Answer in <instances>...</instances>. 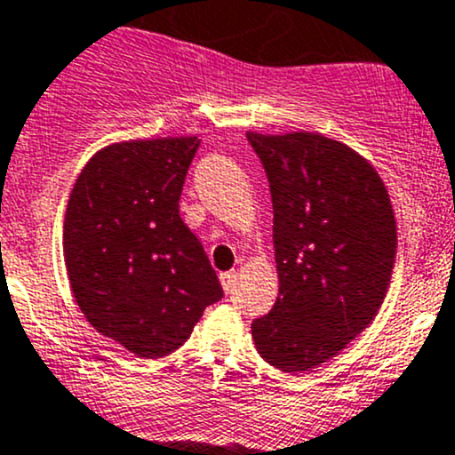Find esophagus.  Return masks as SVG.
Segmentation results:
<instances>
[{"label": "esophagus", "instance_id": "1", "mask_svg": "<svg viewBox=\"0 0 455 455\" xmlns=\"http://www.w3.org/2000/svg\"><path fill=\"white\" fill-rule=\"evenodd\" d=\"M237 280V273L235 271H227V273H220V282H222V289L224 293H231L233 284Z\"/></svg>", "mask_w": 455, "mask_h": 455}]
</instances>
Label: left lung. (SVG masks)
I'll return each instance as SVG.
<instances>
[{"instance_id":"obj_1","label":"left lung","mask_w":455,"mask_h":455,"mask_svg":"<svg viewBox=\"0 0 455 455\" xmlns=\"http://www.w3.org/2000/svg\"><path fill=\"white\" fill-rule=\"evenodd\" d=\"M268 180L280 293L251 324L258 354L302 373L345 349L385 299L395 255L389 196L358 153L317 133H246Z\"/></svg>"}]
</instances>
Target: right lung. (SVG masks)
<instances>
[{
  "label": "right lung",
  "instance_id": "add662e5",
  "mask_svg": "<svg viewBox=\"0 0 455 455\" xmlns=\"http://www.w3.org/2000/svg\"><path fill=\"white\" fill-rule=\"evenodd\" d=\"M202 140L113 144L75 182L64 220L70 289L100 333L140 358L187 342L224 291L180 196Z\"/></svg>",
  "mask_w": 455,
  "mask_h": 455
}]
</instances>
